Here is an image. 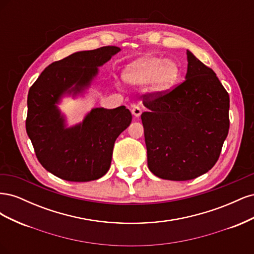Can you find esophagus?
I'll use <instances>...</instances> for the list:
<instances>
[{
  "label": "esophagus",
  "mask_w": 254,
  "mask_h": 254,
  "mask_svg": "<svg viewBox=\"0 0 254 254\" xmlns=\"http://www.w3.org/2000/svg\"><path fill=\"white\" fill-rule=\"evenodd\" d=\"M131 113L134 115L135 118H139L140 115H141V113H142V110H141V108L140 107H137V106H134L133 108L131 109Z\"/></svg>",
  "instance_id": "1"
}]
</instances>
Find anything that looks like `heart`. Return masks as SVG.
I'll use <instances>...</instances> for the list:
<instances>
[{
    "instance_id": "b5f03b06",
    "label": "heart",
    "mask_w": 254,
    "mask_h": 254,
    "mask_svg": "<svg viewBox=\"0 0 254 254\" xmlns=\"http://www.w3.org/2000/svg\"><path fill=\"white\" fill-rule=\"evenodd\" d=\"M180 77V66L175 60L147 56L129 64L123 72V78L131 86L148 84L150 90L162 94L172 90Z\"/></svg>"
}]
</instances>
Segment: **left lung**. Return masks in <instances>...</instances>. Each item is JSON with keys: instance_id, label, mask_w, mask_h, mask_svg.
<instances>
[{"instance_id": "1", "label": "left lung", "mask_w": 254, "mask_h": 254, "mask_svg": "<svg viewBox=\"0 0 254 254\" xmlns=\"http://www.w3.org/2000/svg\"><path fill=\"white\" fill-rule=\"evenodd\" d=\"M186 80L164 94L143 95L147 164L161 179L186 181L217 162L229 132L228 92L212 68L187 51Z\"/></svg>"}]
</instances>
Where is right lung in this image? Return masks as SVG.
<instances>
[{
    "mask_svg": "<svg viewBox=\"0 0 254 254\" xmlns=\"http://www.w3.org/2000/svg\"><path fill=\"white\" fill-rule=\"evenodd\" d=\"M121 51L104 47L76 52L40 74L27 96L26 132L41 165L60 179L87 182L109 171L115 140L130 125L125 106L93 108L68 127L58 105L64 96H82L104 65Z\"/></svg>",
    "mask_w": 254,
    "mask_h": 254,
    "instance_id": "obj_1",
    "label": "right lung"
}]
</instances>
